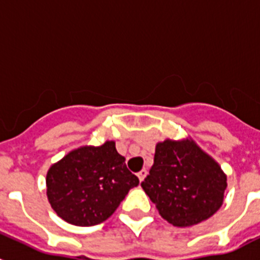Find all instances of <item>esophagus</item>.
Here are the masks:
<instances>
[{"instance_id": "34e87169", "label": "esophagus", "mask_w": 260, "mask_h": 260, "mask_svg": "<svg viewBox=\"0 0 260 260\" xmlns=\"http://www.w3.org/2000/svg\"><path fill=\"white\" fill-rule=\"evenodd\" d=\"M146 176H147V171L146 169H142L141 172H139V173H138V178H139V181H144V178H146Z\"/></svg>"}]
</instances>
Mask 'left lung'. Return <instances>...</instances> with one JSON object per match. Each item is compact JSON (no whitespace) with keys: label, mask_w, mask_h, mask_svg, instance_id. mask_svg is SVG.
I'll list each match as a JSON object with an SVG mask.
<instances>
[{"label":"left lung","mask_w":260,"mask_h":260,"mask_svg":"<svg viewBox=\"0 0 260 260\" xmlns=\"http://www.w3.org/2000/svg\"><path fill=\"white\" fill-rule=\"evenodd\" d=\"M162 219L174 226H191L221 207L226 176L191 139L156 144L153 165L142 182Z\"/></svg>","instance_id":"1"}]
</instances>
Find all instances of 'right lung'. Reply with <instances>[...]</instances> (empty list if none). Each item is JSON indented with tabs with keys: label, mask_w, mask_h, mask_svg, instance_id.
Returning a JSON list of instances; mask_svg holds the SVG:
<instances>
[{
	"label": "right lung",
	"mask_w": 260,
	"mask_h": 260,
	"mask_svg": "<svg viewBox=\"0 0 260 260\" xmlns=\"http://www.w3.org/2000/svg\"><path fill=\"white\" fill-rule=\"evenodd\" d=\"M139 185L113 141L71 151L49 168L47 195L66 222L92 226L113 215L128 190Z\"/></svg>",
	"instance_id": "1"
}]
</instances>
